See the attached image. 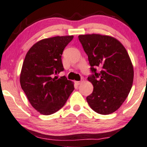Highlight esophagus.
<instances>
[{
  "mask_svg": "<svg viewBox=\"0 0 147 147\" xmlns=\"http://www.w3.org/2000/svg\"><path fill=\"white\" fill-rule=\"evenodd\" d=\"M82 81L81 80V81H76V84H77V85H79V84H80L81 83H82Z\"/></svg>",
  "mask_w": 147,
  "mask_h": 147,
  "instance_id": "esophagus-1",
  "label": "esophagus"
}]
</instances>
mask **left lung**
<instances>
[{"label":"left lung","mask_w":147,"mask_h":147,"mask_svg":"<svg viewBox=\"0 0 147 147\" xmlns=\"http://www.w3.org/2000/svg\"><path fill=\"white\" fill-rule=\"evenodd\" d=\"M78 39L88 56L92 73L88 80L94 91L87 97L88 104L100 114L113 113L132 87L134 67L128 53L121 42L111 36L86 34L80 35Z\"/></svg>","instance_id":"left-lung-1"}]
</instances>
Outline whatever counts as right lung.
<instances>
[{"label":"right lung","mask_w":147,"mask_h":147,"mask_svg":"<svg viewBox=\"0 0 147 147\" xmlns=\"http://www.w3.org/2000/svg\"><path fill=\"white\" fill-rule=\"evenodd\" d=\"M73 36H56L34 44L22 64L20 86L32 106L43 115L56 113L65 105L74 91V83L65 76L56 75L64 71L63 50Z\"/></svg>","instance_id":"obj_1"}]
</instances>
